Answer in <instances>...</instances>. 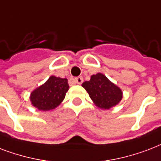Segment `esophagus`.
I'll return each mask as SVG.
<instances>
[{"label":"esophagus","instance_id":"esophagus-1","mask_svg":"<svg viewBox=\"0 0 161 161\" xmlns=\"http://www.w3.org/2000/svg\"><path fill=\"white\" fill-rule=\"evenodd\" d=\"M75 80L77 84H81L82 82H83V78L81 76H78L76 78H75Z\"/></svg>","mask_w":161,"mask_h":161}]
</instances>
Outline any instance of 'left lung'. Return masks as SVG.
I'll return each mask as SVG.
<instances>
[{
    "label": "left lung",
    "mask_w": 161,
    "mask_h": 161,
    "mask_svg": "<svg viewBox=\"0 0 161 161\" xmlns=\"http://www.w3.org/2000/svg\"><path fill=\"white\" fill-rule=\"evenodd\" d=\"M90 97L101 109H110L118 105L123 98L122 90L102 73L93 75L91 80L82 83Z\"/></svg>",
    "instance_id": "left-lung-1"
}]
</instances>
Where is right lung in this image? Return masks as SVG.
<instances>
[{
  "mask_svg": "<svg viewBox=\"0 0 161 161\" xmlns=\"http://www.w3.org/2000/svg\"><path fill=\"white\" fill-rule=\"evenodd\" d=\"M68 90L69 84L66 78L52 75L44 84L32 92L30 101L38 110H52L63 102Z\"/></svg>",
  "mask_w": 161,
  "mask_h": 161,
  "instance_id": "obj_1",
  "label": "right lung"
}]
</instances>
